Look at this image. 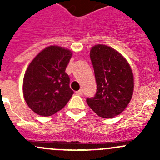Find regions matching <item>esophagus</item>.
<instances>
[{
  "mask_svg": "<svg viewBox=\"0 0 160 160\" xmlns=\"http://www.w3.org/2000/svg\"><path fill=\"white\" fill-rule=\"evenodd\" d=\"M82 94H83L82 90H78V91H76V94H78V95H82Z\"/></svg>",
  "mask_w": 160,
  "mask_h": 160,
  "instance_id": "obj_1",
  "label": "esophagus"
}]
</instances>
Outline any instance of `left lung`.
Returning a JSON list of instances; mask_svg holds the SVG:
<instances>
[{"label":"left lung","mask_w":160,"mask_h":160,"mask_svg":"<svg viewBox=\"0 0 160 160\" xmlns=\"http://www.w3.org/2000/svg\"><path fill=\"white\" fill-rule=\"evenodd\" d=\"M97 92L87 98L89 107L104 118L120 114L131 102L134 91V75L127 59L116 49L106 45L90 49Z\"/></svg>","instance_id":"8db88e82"}]
</instances>
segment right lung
<instances>
[{"instance_id":"1","label":"right lung","mask_w":160,"mask_h":160,"mask_svg":"<svg viewBox=\"0 0 160 160\" xmlns=\"http://www.w3.org/2000/svg\"><path fill=\"white\" fill-rule=\"evenodd\" d=\"M70 49L49 46L37 54L25 70L23 95L28 107L41 116H50L66 105L73 91L66 73Z\"/></svg>"}]
</instances>
